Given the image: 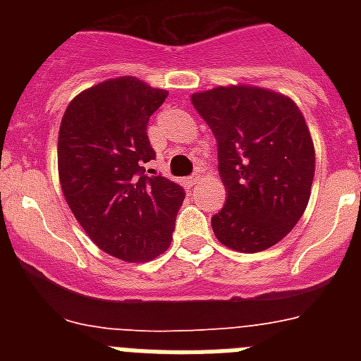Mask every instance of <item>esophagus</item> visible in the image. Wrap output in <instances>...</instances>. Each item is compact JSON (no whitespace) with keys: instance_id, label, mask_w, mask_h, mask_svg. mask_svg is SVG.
Wrapping results in <instances>:
<instances>
[{"instance_id":"34e87169","label":"esophagus","mask_w":361,"mask_h":361,"mask_svg":"<svg viewBox=\"0 0 361 361\" xmlns=\"http://www.w3.org/2000/svg\"><path fill=\"white\" fill-rule=\"evenodd\" d=\"M197 178H199V173H193V175H190V177L186 178L188 186H191V184H195V183H197Z\"/></svg>"}]
</instances>
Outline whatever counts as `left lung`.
Segmentation results:
<instances>
[{
  "mask_svg": "<svg viewBox=\"0 0 361 361\" xmlns=\"http://www.w3.org/2000/svg\"><path fill=\"white\" fill-rule=\"evenodd\" d=\"M216 139L228 197L212 216L215 237L240 253L282 240L307 208L314 146L289 97L257 86H216L191 95Z\"/></svg>",
  "mask_w": 361,
  "mask_h": 361,
  "instance_id": "8db88e82",
  "label": "left lung"
}]
</instances>
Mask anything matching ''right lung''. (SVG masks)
Masks as SVG:
<instances>
[{"label": "right lung", "mask_w": 361, "mask_h": 361, "mask_svg": "<svg viewBox=\"0 0 361 361\" xmlns=\"http://www.w3.org/2000/svg\"><path fill=\"white\" fill-rule=\"evenodd\" d=\"M168 92L141 79H108L72 99L57 141L61 190L86 235L124 262L170 247L184 190L148 175L155 159L146 126Z\"/></svg>", "instance_id": "obj_1"}]
</instances>
